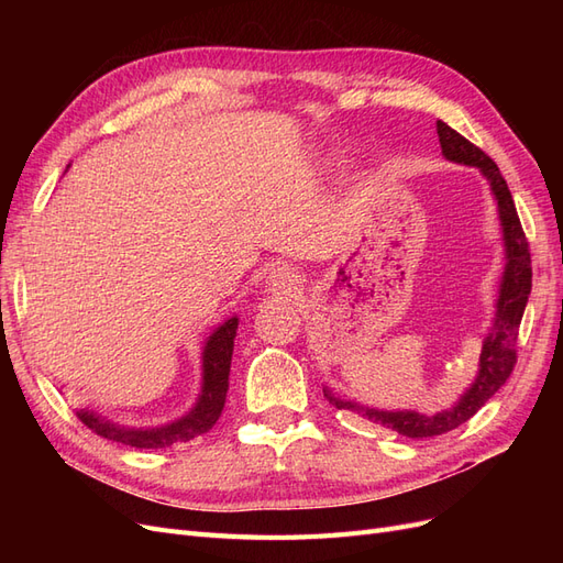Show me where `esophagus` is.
Masks as SVG:
<instances>
[{"mask_svg":"<svg viewBox=\"0 0 563 563\" xmlns=\"http://www.w3.org/2000/svg\"><path fill=\"white\" fill-rule=\"evenodd\" d=\"M298 284H300V282H298V275H296V272H294L291 267H277L275 272H272L269 282H267L269 291L277 294V296H286V294L296 291Z\"/></svg>","mask_w":563,"mask_h":563,"instance_id":"34e87169","label":"esophagus"}]
</instances>
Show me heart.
I'll return each instance as SVG.
<instances>
[{
    "label": "heart",
    "instance_id": "obj_1",
    "mask_svg": "<svg viewBox=\"0 0 563 563\" xmlns=\"http://www.w3.org/2000/svg\"><path fill=\"white\" fill-rule=\"evenodd\" d=\"M331 164H335V162H331Z\"/></svg>",
    "mask_w": 563,
    "mask_h": 563
}]
</instances>
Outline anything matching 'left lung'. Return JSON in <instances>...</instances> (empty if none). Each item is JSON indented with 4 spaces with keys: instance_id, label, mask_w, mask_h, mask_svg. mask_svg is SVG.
<instances>
[{
    "instance_id": "left-lung-1",
    "label": "left lung",
    "mask_w": 563,
    "mask_h": 563,
    "mask_svg": "<svg viewBox=\"0 0 563 563\" xmlns=\"http://www.w3.org/2000/svg\"><path fill=\"white\" fill-rule=\"evenodd\" d=\"M437 133L441 155L449 162L479 168V174L488 180L490 192L498 203V218L503 225L505 269L498 288L496 317H493L490 331L484 338V347L479 354V371H476L472 385L460 395V399L453 406L432 416H424L418 411H380V408L340 399L329 385H323V397H327L335 408H347V411L360 413L371 422H378L383 428H389L399 432L401 437L411 439L437 437L460 428V424L467 422L507 383L509 373H512L517 364L519 323L526 310L528 296H531L533 277L531 251H528L526 234L519 223L515 199L496 162L444 122H437Z\"/></svg>"
}]
</instances>
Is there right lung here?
Masks as SVG:
<instances>
[{
    "label": "right lung",
    "instance_id": "add662e5",
    "mask_svg": "<svg viewBox=\"0 0 563 563\" xmlns=\"http://www.w3.org/2000/svg\"><path fill=\"white\" fill-rule=\"evenodd\" d=\"M240 319L230 317L223 323H218L213 333L207 338L201 350V391L195 406L183 418L159 424V428H126V424L112 422L103 416H98L89 408H79L77 418L87 424L96 434L117 441V444L133 446V449H166L190 441L203 432H209L216 420L223 413L228 385H230V364L234 352V335Z\"/></svg>",
    "mask_w": 563,
    "mask_h": 563
}]
</instances>
